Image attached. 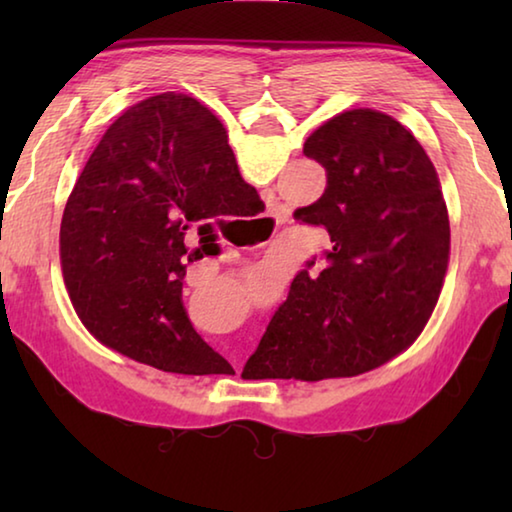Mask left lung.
Returning a JSON list of instances; mask_svg holds the SVG:
<instances>
[{
	"mask_svg": "<svg viewBox=\"0 0 512 512\" xmlns=\"http://www.w3.org/2000/svg\"><path fill=\"white\" fill-rule=\"evenodd\" d=\"M302 153L323 164L327 187L293 216L323 225L329 250L291 282L253 359L280 379L354 377L411 348L436 309L449 264L443 187L411 131L372 108L327 119Z\"/></svg>",
	"mask_w": 512,
	"mask_h": 512,
	"instance_id": "1",
	"label": "left lung"
}]
</instances>
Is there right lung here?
Listing matches in <instances>:
<instances>
[{"mask_svg":"<svg viewBox=\"0 0 512 512\" xmlns=\"http://www.w3.org/2000/svg\"><path fill=\"white\" fill-rule=\"evenodd\" d=\"M257 205L223 124L201 101L162 92L121 112L60 223V268L81 323L146 366L212 375L223 359L185 314V266L219 253L216 223L253 216Z\"/></svg>","mask_w":512,"mask_h":512,"instance_id":"right-lung-1","label":"right lung"}]
</instances>
